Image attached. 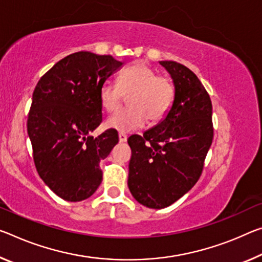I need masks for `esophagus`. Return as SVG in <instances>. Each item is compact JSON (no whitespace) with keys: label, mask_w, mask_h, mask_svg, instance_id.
Wrapping results in <instances>:
<instances>
[{"label":"esophagus","mask_w":262,"mask_h":262,"mask_svg":"<svg viewBox=\"0 0 262 262\" xmlns=\"http://www.w3.org/2000/svg\"><path fill=\"white\" fill-rule=\"evenodd\" d=\"M127 139H128L127 134H124V133H119V141H120V143H124L127 141Z\"/></svg>","instance_id":"obj_1"}]
</instances>
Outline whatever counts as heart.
Returning a JSON list of instances; mask_svg holds the SVG:
<instances>
[{
  "label": "heart",
  "instance_id": "b5f03b06",
  "mask_svg": "<svg viewBox=\"0 0 262 262\" xmlns=\"http://www.w3.org/2000/svg\"><path fill=\"white\" fill-rule=\"evenodd\" d=\"M126 97H129V108L119 111L106 121L107 127L122 133L141 128L148 119L150 123L161 122L175 101V87L150 66L136 63L119 74L118 84L106 80L99 90L100 105L107 113L119 110Z\"/></svg>",
  "mask_w": 262,
  "mask_h": 262
}]
</instances>
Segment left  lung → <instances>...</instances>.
I'll return each instance as SVG.
<instances>
[{
	"label": "left lung",
	"mask_w": 262,
	"mask_h": 262,
	"mask_svg": "<svg viewBox=\"0 0 262 262\" xmlns=\"http://www.w3.org/2000/svg\"><path fill=\"white\" fill-rule=\"evenodd\" d=\"M160 64L172 78L175 101L161 123L128 139V188L150 209L171 205L197 183L213 140L212 103L201 80L176 61Z\"/></svg>",
	"instance_id": "8db88e82"
}]
</instances>
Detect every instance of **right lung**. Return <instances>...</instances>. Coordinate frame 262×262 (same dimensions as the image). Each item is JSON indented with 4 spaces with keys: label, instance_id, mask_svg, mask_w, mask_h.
I'll use <instances>...</instances> for the list:
<instances>
[{
    "label": "right lung",
    "instance_id": "obj_1",
    "mask_svg": "<svg viewBox=\"0 0 262 262\" xmlns=\"http://www.w3.org/2000/svg\"><path fill=\"white\" fill-rule=\"evenodd\" d=\"M112 56H66L37 82L28 114L35 167L44 183L68 202L92 196L102 181L99 163L119 142L118 132L90 136L102 121L99 90L121 68Z\"/></svg>",
    "mask_w": 262,
    "mask_h": 262
}]
</instances>
